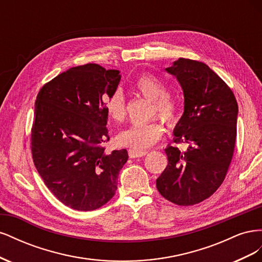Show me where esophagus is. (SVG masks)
<instances>
[{
	"instance_id": "esophagus-1",
	"label": "esophagus",
	"mask_w": 262,
	"mask_h": 262,
	"mask_svg": "<svg viewBox=\"0 0 262 262\" xmlns=\"http://www.w3.org/2000/svg\"><path fill=\"white\" fill-rule=\"evenodd\" d=\"M129 157L130 158H137V157H142L145 156L147 154L146 150H138V149H129Z\"/></svg>"
}]
</instances>
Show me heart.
<instances>
[{"label": "heart", "instance_id": "obj_1", "mask_svg": "<svg viewBox=\"0 0 262 262\" xmlns=\"http://www.w3.org/2000/svg\"><path fill=\"white\" fill-rule=\"evenodd\" d=\"M138 91L146 98L153 100V114H158L168 124H172L177 119V102L170 95L166 94L164 83L152 74L141 75L137 82ZM104 106L108 116L116 122H122L126 116L124 96L120 90L106 95ZM164 124L158 118L150 121L133 124L130 128L120 132L117 142L120 146L134 149H144L154 145L164 134Z\"/></svg>", "mask_w": 262, "mask_h": 262}]
</instances>
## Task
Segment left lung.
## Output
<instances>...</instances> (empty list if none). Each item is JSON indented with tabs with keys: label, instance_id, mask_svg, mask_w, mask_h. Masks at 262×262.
<instances>
[{
	"label": "left lung",
	"instance_id": "8db88e82",
	"mask_svg": "<svg viewBox=\"0 0 262 262\" xmlns=\"http://www.w3.org/2000/svg\"><path fill=\"white\" fill-rule=\"evenodd\" d=\"M166 71L177 78L185 97L184 115L168 145V165L156 180L160 193L177 205L208 199L224 181L236 141L238 105L232 90L202 62L179 58Z\"/></svg>",
	"mask_w": 262,
	"mask_h": 262
}]
</instances>
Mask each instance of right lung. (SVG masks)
I'll list each match as a JSON object with an SVG mask.
<instances>
[{"mask_svg":"<svg viewBox=\"0 0 262 262\" xmlns=\"http://www.w3.org/2000/svg\"><path fill=\"white\" fill-rule=\"evenodd\" d=\"M118 70L94 63L69 69L37 95L31 153L39 175L59 201L93 211L115 195L126 149L106 153L109 141L104 97L120 82Z\"/></svg>","mask_w":262,"mask_h":262,"instance_id":"add662e5","label":"right lung"}]
</instances>
